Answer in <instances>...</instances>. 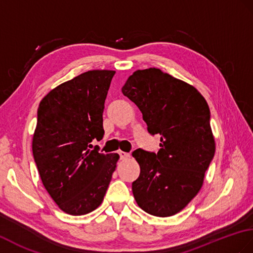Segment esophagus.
<instances>
[{
	"instance_id": "1",
	"label": "esophagus",
	"mask_w": 253,
	"mask_h": 253,
	"mask_svg": "<svg viewBox=\"0 0 253 253\" xmlns=\"http://www.w3.org/2000/svg\"><path fill=\"white\" fill-rule=\"evenodd\" d=\"M119 154H120L121 160H126V158L130 157V154H129V153H126V152H123V151H120V152H119Z\"/></svg>"
}]
</instances>
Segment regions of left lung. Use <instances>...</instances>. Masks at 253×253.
Returning a JSON list of instances; mask_svg holds the SVG:
<instances>
[{"label":"left lung","instance_id":"8db88e82","mask_svg":"<svg viewBox=\"0 0 253 253\" xmlns=\"http://www.w3.org/2000/svg\"><path fill=\"white\" fill-rule=\"evenodd\" d=\"M122 92L136 103L152 136H161L157 154L132 152L140 166L134 199L152 215H173L197 195L214 156L208 103L195 87L155 68L133 72Z\"/></svg>","mask_w":253,"mask_h":253}]
</instances>
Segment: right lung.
Wrapping results in <instances>:
<instances>
[{"label": "right lung", "mask_w": 253, "mask_h": 253, "mask_svg": "<svg viewBox=\"0 0 253 253\" xmlns=\"http://www.w3.org/2000/svg\"><path fill=\"white\" fill-rule=\"evenodd\" d=\"M114 74L82 73L40 102L33 157L46 191L66 213L83 215L101 205L120 158L90 150L92 140L103 138L104 101Z\"/></svg>", "instance_id": "add662e5"}]
</instances>
